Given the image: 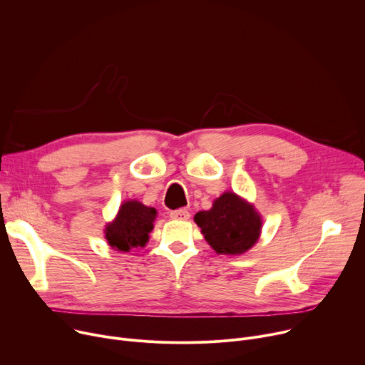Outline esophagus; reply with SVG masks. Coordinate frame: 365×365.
Wrapping results in <instances>:
<instances>
[{"instance_id": "1", "label": "esophagus", "mask_w": 365, "mask_h": 365, "mask_svg": "<svg viewBox=\"0 0 365 365\" xmlns=\"http://www.w3.org/2000/svg\"><path fill=\"white\" fill-rule=\"evenodd\" d=\"M170 217L174 220H188L190 219V212L185 209H178L170 213Z\"/></svg>"}]
</instances>
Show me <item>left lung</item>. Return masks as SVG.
I'll use <instances>...</instances> for the list:
<instances>
[{
    "instance_id": "left-lung-1",
    "label": "left lung",
    "mask_w": 365,
    "mask_h": 365,
    "mask_svg": "<svg viewBox=\"0 0 365 365\" xmlns=\"http://www.w3.org/2000/svg\"><path fill=\"white\" fill-rule=\"evenodd\" d=\"M194 222L207 244L225 255H240L251 250L262 227V219L255 207L232 191L216 198L210 210L198 212Z\"/></svg>"
}]
</instances>
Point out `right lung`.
<instances>
[{"label": "right lung", "mask_w": 365, "mask_h": 365, "mask_svg": "<svg viewBox=\"0 0 365 365\" xmlns=\"http://www.w3.org/2000/svg\"><path fill=\"white\" fill-rule=\"evenodd\" d=\"M156 210L142 205L140 201L128 200L120 206L115 219L107 223L104 233L108 245L121 252L145 247L153 229Z\"/></svg>", "instance_id": "1"}]
</instances>
